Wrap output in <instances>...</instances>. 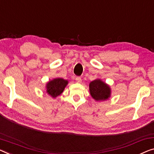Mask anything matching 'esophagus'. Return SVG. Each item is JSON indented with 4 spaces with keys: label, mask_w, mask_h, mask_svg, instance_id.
Wrapping results in <instances>:
<instances>
[{
    "label": "esophagus",
    "mask_w": 154,
    "mask_h": 154,
    "mask_svg": "<svg viewBox=\"0 0 154 154\" xmlns=\"http://www.w3.org/2000/svg\"><path fill=\"white\" fill-rule=\"evenodd\" d=\"M75 80H76V82H77V83H81L82 82V79L80 77H77L76 78H75Z\"/></svg>",
    "instance_id": "1"
}]
</instances>
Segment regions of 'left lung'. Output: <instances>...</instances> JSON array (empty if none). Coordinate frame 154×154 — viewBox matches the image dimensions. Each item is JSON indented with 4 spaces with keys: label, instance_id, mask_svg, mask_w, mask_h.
Masks as SVG:
<instances>
[{
    "label": "left lung",
    "instance_id": "8db88e82",
    "mask_svg": "<svg viewBox=\"0 0 154 154\" xmlns=\"http://www.w3.org/2000/svg\"><path fill=\"white\" fill-rule=\"evenodd\" d=\"M92 97L96 101H104L111 97V88L101 79H95L89 84Z\"/></svg>",
    "mask_w": 154,
    "mask_h": 154
}]
</instances>
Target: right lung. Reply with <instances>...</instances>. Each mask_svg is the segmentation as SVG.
I'll use <instances>...</instances> for the list:
<instances>
[{
  "instance_id": "add662e5",
  "label": "right lung",
  "mask_w": 154,
  "mask_h": 154,
  "mask_svg": "<svg viewBox=\"0 0 154 154\" xmlns=\"http://www.w3.org/2000/svg\"><path fill=\"white\" fill-rule=\"evenodd\" d=\"M68 83V80L62 78H56L46 84V92L52 97L55 98L63 93Z\"/></svg>"
}]
</instances>
